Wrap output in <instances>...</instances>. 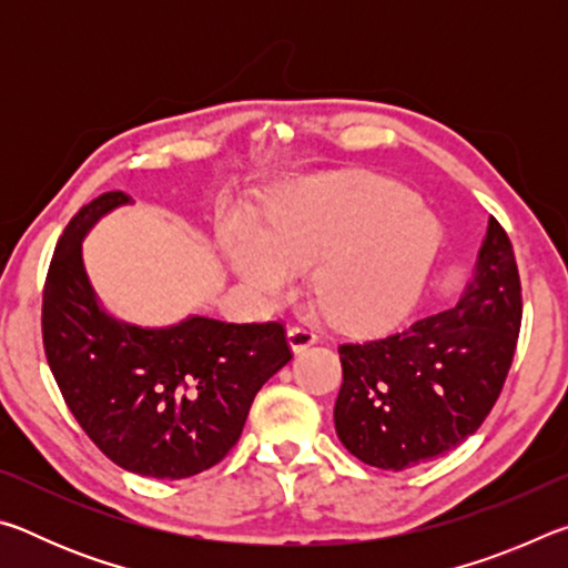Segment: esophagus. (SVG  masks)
<instances>
[{
  "mask_svg": "<svg viewBox=\"0 0 568 568\" xmlns=\"http://www.w3.org/2000/svg\"><path fill=\"white\" fill-rule=\"evenodd\" d=\"M315 341H318V335H315L311 328H305V325H293V328L287 331V345H291L293 353L311 348Z\"/></svg>",
  "mask_w": 568,
  "mask_h": 568,
  "instance_id": "1",
  "label": "esophagus"
}]
</instances>
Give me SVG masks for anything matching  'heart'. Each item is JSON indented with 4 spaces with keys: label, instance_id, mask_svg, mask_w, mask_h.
Masks as SVG:
<instances>
[{
    "label": "heart",
    "instance_id": "1",
    "mask_svg": "<svg viewBox=\"0 0 568 568\" xmlns=\"http://www.w3.org/2000/svg\"><path fill=\"white\" fill-rule=\"evenodd\" d=\"M440 250L436 217L406 187L381 178H333L293 190L265 230H223L230 271L250 291L277 295L315 265L313 285L331 318L373 328L408 311Z\"/></svg>",
    "mask_w": 568,
    "mask_h": 568
}]
</instances>
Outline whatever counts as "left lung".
Masks as SVG:
<instances>
[{
  "label": "left lung",
  "instance_id": "1",
  "mask_svg": "<svg viewBox=\"0 0 568 568\" xmlns=\"http://www.w3.org/2000/svg\"><path fill=\"white\" fill-rule=\"evenodd\" d=\"M521 283L511 240L488 217L474 275L456 307L396 335L341 345L343 386L333 420L363 464L403 470L474 436L511 368Z\"/></svg>",
  "mask_w": 568,
  "mask_h": 568
}]
</instances>
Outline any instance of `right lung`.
<instances>
[{"label": "right lung", "mask_w": 568, "mask_h": 568, "mask_svg": "<svg viewBox=\"0 0 568 568\" xmlns=\"http://www.w3.org/2000/svg\"><path fill=\"white\" fill-rule=\"evenodd\" d=\"M124 192H104L57 243L42 301L52 376L94 446L150 478H187L227 456L255 393L293 358L281 323H223L187 315L145 328L102 305L82 243Z\"/></svg>", "instance_id": "right-lung-1"}]
</instances>
